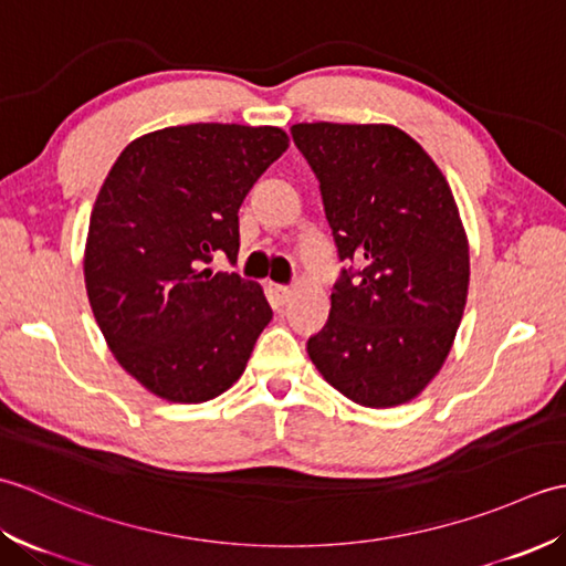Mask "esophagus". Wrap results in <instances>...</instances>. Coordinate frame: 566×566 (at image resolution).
Instances as JSON below:
<instances>
[{
	"label": "esophagus",
	"instance_id": "esophagus-1",
	"mask_svg": "<svg viewBox=\"0 0 566 566\" xmlns=\"http://www.w3.org/2000/svg\"><path fill=\"white\" fill-rule=\"evenodd\" d=\"M270 294H272V302H274L276 306H284V304L292 298V290H290V286H280V284H272V286H270Z\"/></svg>",
	"mask_w": 566,
	"mask_h": 566
}]
</instances>
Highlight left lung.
<instances>
[{
  "label": "left lung",
  "instance_id": "obj_1",
  "mask_svg": "<svg viewBox=\"0 0 566 566\" xmlns=\"http://www.w3.org/2000/svg\"><path fill=\"white\" fill-rule=\"evenodd\" d=\"M340 260L311 363L367 408L408 403L448 359L469 290V240L448 179L389 124H294Z\"/></svg>",
  "mask_w": 566,
  "mask_h": 566
}]
</instances>
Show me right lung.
Listing matches in <instances>:
<instances>
[{"instance_id":"obj_1","label":"right lung","mask_w":566,"mask_h":566,"mask_svg":"<svg viewBox=\"0 0 566 566\" xmlns=\"http://www.w3.org/2000/svg\"><path fill=\"white\" fill-rule=\"evenodd\" d=\"M290 148L276 126L189 124L130 140L90 216L84 284L116 363L150 394L201 403L245 371L272 308L238 258V209Z\"/></svg>"}]
</instances>
